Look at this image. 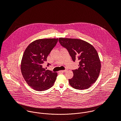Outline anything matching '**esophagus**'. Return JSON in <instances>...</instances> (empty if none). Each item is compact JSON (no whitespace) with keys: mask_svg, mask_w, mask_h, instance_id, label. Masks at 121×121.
Instances as JSON below:
<instances>
[{"mask_svg":"<svg viewBox=\"0 0 121 121\" xmlns=\"http://www.w3.org/2000/svg\"><path fill=\"white\" fill-rule=\"evenodd\" d=\"M66 71H67V70H66V69H65V70H64L60 71V72H65Z\"/></svg>","mask_w":121,"mask_h":121,"instance_id":"esophagus-1","label":"esophagus"}]
</instances>
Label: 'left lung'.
<instances>
[{"instance_id": "left-lung-1", "label": "left lung", "mask_w": 121, "mask_h": 121, "mask_svg": "<svg viewBox=\"0 0 121 121\" xmlns=\"http://www.w3.org/2000/svg\"><path fill=\"white\" fill-rule=\"evenodd\" d=\"M59 42L67 49L73 61H79L78 68L72 70L73 77L68 79L69 84L77 90L89 89L96 82L100 71L97 51L91 44L80 39L59 38Z\"/></svg>"}]
</instances>
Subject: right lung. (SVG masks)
<instances>
[{
    "label": "right lung",
    "instance_id": "obj_1",
    "mask_svg": "<svg viewBox=\"0 0 121 121\" xmlns=\"http://www.w3.org/2000/svg\"><path fill=\"white\" fill-rule=\"evenodd\" d=\"M58 39H42L30 43L25 50L22 62L21 71L23 78L32 89L46 91L53 86L57 72L45 70L44 62L56 44ZM50 64H47V66Z\"/></svg>",
    "mask_w": 121,
    "mask_h": 121
}]
</instances>
